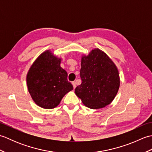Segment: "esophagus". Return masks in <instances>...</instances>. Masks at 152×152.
Segmentation results:
<instances>
[{
  "label": "esophagus",
  "mask_w": 152,
  "mask_h": 152,
  "mask_svg": "<svg viewBox=\"0 0 152 152\" xmlns=\"http://www.w3.org/2000/svg\"><path fill=\"white\" fill-rule=\"evenodd\" d=\"M72 86H73V88H74V89H75V88H76V82H72Z\"/></svg>",
  "instance_id": "34e87169"
}]
</instances>
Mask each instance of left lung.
<instances>
[{
  "instance_id": "obj_1",
  "label": "left lung",
  "mask_w": 152,
  "mask_h": 152,
  "mask_svg": "<svg viewBox=\"0 0 152 152\" xmlns=\"http://www.w3.org/2000/svg\"><path fill=\"white\" fill-rule=\"evenodd\" d=\"M82 83L75 89L77 96L87 107L100 109L110 104L120 85L118 69L108 55L99 48L81 58Z\"/></svg>"
}]
</instances>
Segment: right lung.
Wrapping results in <instances>:
<instances>
[{
	"label": "right lung",
	"instance_id": "right-lung-1",
	"mask_svg": "<svg viewBox=\"0 0 152 152\" xmlns=\"http://www.w3.org/2000/svg\"><path fill=\"white\" fill-rule=\"evenodd\" d=\"M61 62V58L48 50L37 58L28 71V91L33 101L41 108H56L63 96L73 89Z\"/></svg>",
	"mask_w": 152,
	"mask_h": 152
}]
</instances>
